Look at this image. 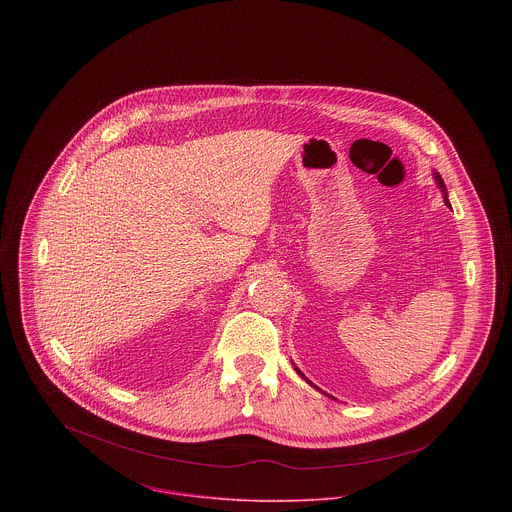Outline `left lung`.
<instances>
[{
  "mask_svg": "<svg viewBox=\"0 0 512 512\" xmlns=\"http://www.w3.org/2000/svg\"><path fill=\"white\" fill-rule=\"evenodd\" d=\"M434 177H436V183H438V187L441 189V193H443V201H445V205H447V207H451V205H449V199H447V189H445V185H443L441 175H439V173H434ZM295 370L301 374V370H299L297 366H295ZM301 376H303V374H301ZM303 378H305V376H303ZM305 380H307V378H305ZM307 382H309V380H307ZM309 384H311V382H309Z\"/></svg>",
  "mask_w": 512,
  "mask_h": 512,
  "instance_id": "1",
  "label": "left lung"
}]
</instances>
